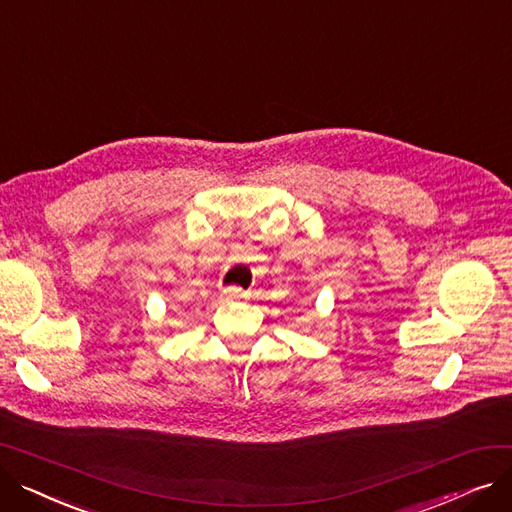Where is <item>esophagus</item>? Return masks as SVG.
<instances>
[{"label": "esophagus", "instance_id": "obj_1", "mask_svg": "<svg viewBox=\"0 0 512 512\" xmlns=\"http://www.w3.org/2000/svg\"><path fill=\"white\" fill-rule=\"evenodd\" d=\"M245 290H242L240 286H228V288H224L222 290V297L226 299V301H234V299H242L245 297Z\"/></svg>", "mask_w": 512, "mask_h": 512}]
</instances>
